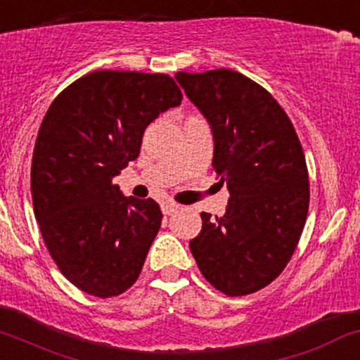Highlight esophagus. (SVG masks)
I'll use <instances>...</instances> for the list:
<instances>
[{
    "instance_id": "34e87169",
    "label": "esophagus",
    "mask_w": 360,
    "mask_h": 360,
    "mask_svg": "<svg viewBox=\"0 0 360 360\" xmlns=\"http://www.w3.org/2000/svg\"><path fill=\"white\" fill-rule=\"evenodd\" d=\"M177 210H179V205H177V203H174V202L162 203V212H164L165 215H172L174 212H177Z\"/></svg>"
}]
</instances>
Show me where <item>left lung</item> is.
<instances>
[{
  "instance_id": "obj_1",
  "label": "left lung",
  "mask_w": 360,
  "mask_h": 360,
  "mask_svg": "<svg viewBox=\"0 0 360 360\" xmlns=\"http://www.w3.org/2000/svg\"><path fill=\"white\" fill-rule=\"evenodd\" d=\"M176 81L210 124L212 165L231 195L221 217L202 212L193 257L229 297L262 290L290 262L307 219L309 174L297 132L269 91L240 72H177Z\"/></svg>"
}]
</instances>
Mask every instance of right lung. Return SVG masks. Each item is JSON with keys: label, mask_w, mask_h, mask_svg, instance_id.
Masks as SVG:
<instances>
[{"label": "right lung", "mask_w": 360, "mask_h": 360, "mask_svg": "<svg viewBox=\"0 0 360 360\" xmlns=\"http://www.w3.org/2000/svg\"><path fill=\"white\" fill-rule=\"evenodd\" d=\"M183 94L165 74L98 70L48 108L30 167L34 215L74 286L100 298L131 288L157 236L155 200L124 196L112 179L136 160L143 132Z\"/></svg>", "instance_id": "add662e5"}]
</instances>
